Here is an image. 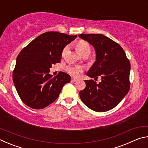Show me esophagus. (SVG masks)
<instances>
[{
  "label": "esophagus",
  "instance_id": "34e87169",
  "mask_svg": "<svg viewBox=\"0 0 148 148\" xmlns=\"http://www.w3.org/2000/svg\"><path fill=\"white\" fill-rule=\"evenodd\" d=\"M77 79H76V78H74V77H72V79H71V81L72 82H76L77 81Z\"/></svg>",
  "mask_w": 148,
  "mask_h": 148
}]
</instances>
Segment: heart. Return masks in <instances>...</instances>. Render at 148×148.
<instances>
[{
    "mask_svg": "<svg viewBox=\"0 0 148 148\" xmlns=\"http://www.w3.org/2000/svg\"><path fill=\"white\" fill-rule=\"evenodd\" d=\"M67 49H68V47H65L62 50V54H64ZM76 49L78 53L82 56H83L85 54L89 55L91 53V46L87 41L81 40L77 42L76 44ZM66 71L72 76L77 77L79 76L81 72L84 71V68L80 65L70 64L66 67Z\"/></svg>",
    "mask_w": 148,
    "mask_h": 148,
    "instance_id": "obj_1",
    "label": "heart"
}]
</instances>
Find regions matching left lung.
<instances>
[{
  "label": "left lung",
  "mask_w": 148,
  "mask_h": 148,
  "mask_svg": "<svg viewBox=\"0 0 148 148\" xmlns=\"http://www.w3.org/2000/svg\"><path fill=\"white\" fill-rule=\"evenodd\" d=\"M79 37L95 47L96 61L87 75L96 80H84L86 86L79 91L82 101L94 111L102 112L118 104L130 89L131 64L119 44L100 34H81Z\"/></svg>",
  "instance_id": "8db88e82"
}]
</instances>
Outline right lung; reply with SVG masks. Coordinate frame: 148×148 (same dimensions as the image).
<instances>
[{
    "label": "right lung",
    "instance_id": "obj_1",
    "mask_svg": "<svg viewBox=\"0 0 148 148\" xmlns=\"http://www.w3.org/2000/svg\"><path fill=\"white\" fill-rule=\"evenodd\" d=\"M77 35L46 32L33 40L20 51L13 71V82L20 99L33 109H42L58 98L71 76L61 72L49 74L51 64L60 62L64 47Z\"/></svg>",
    "mask_w": 148,
    "mask_h": 148
}]
</instances>
